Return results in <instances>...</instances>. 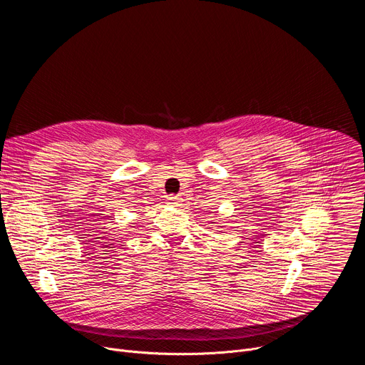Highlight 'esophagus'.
Segmentation results:
<instances>
[{
	"mask_svg": "<svg viewBox=\"0 0 365 365\" xmlns=\"http://www.w3.org/2000/svg\"><path fill=\"white\" fill-rule=\"evenodd\" d=\"M180 200H182V199H180L179 195H169V196H168V203H169V205H179Z\"/></svg>",
	"mask_w": 365,
	"mask_h": 365,
	"instance_id": "34e87169",
	"label": "esophagus"
}]
</instances>
